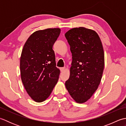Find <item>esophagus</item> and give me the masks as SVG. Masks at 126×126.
<instances>
[{"label":"esophagus","instance_id":"1","mask_svg":"<svg viewBox=\"0 0 126 126\" xmlns=\"http://www.w3.org/2000/svg\"><path fill=\"white\" fill-rule=\"evenodd\" d=\"M65 67H63V68H60V70H61V72H63V71H64L65 70Z\"/></svg>","mask_w":126,"mask_h":126}]
</instances>
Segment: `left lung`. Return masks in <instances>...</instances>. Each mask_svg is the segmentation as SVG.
<instances>
[{"label":"left lung","instance_id":"left-lung-1","mask_svg":"<svg viewBox=\"0 0 126 126\" xmlns=\"http://www.w3.org/2000/svg\"><path fill=\"white\" fill-rule=\"evenodd\" d=\"M65 36L73 58L65 87L77 103H83L92 97L100 83L104 66L102 44L95 31L83 27L71 29Z\"/></svg>","mask_w":126,"mask_h":126}]
</instances>
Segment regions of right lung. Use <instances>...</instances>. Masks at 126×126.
Returning <instances> with one entry per match:
<instances>
[{
  "label": "right lung",
  "instance_id": "obj_1",
  "mask_svg": "<svg viewBox=\"0 0 126 126\" xmlns=\"http://www.w3.org/2000/svg\"><path fill=\"white\" fill-rule=\"evenodd\" d=\"M60 32L59 28L35 31L23 48L21 79L26 92L37 102L49 97L58 80L60 70L56 66L52 47Z\"/></svg>",
  "mask_w": 126,
  "mask_h": 126
}]
</instances>
